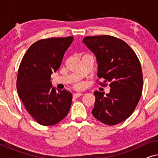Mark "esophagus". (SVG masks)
Listing matches in <instances>:
<instances>
[{
  "label": "esophagus",
  "instance_id": "obj_1",
  "mask_svg": "<svg viewBox=\"0 0 158 158\" xmlns=\"http://www.w3.org/2000/svg\"><path fill=\"white\" fill-rule=\"evenodd\" d=\"M81 96H83V94H82V93H76V94H73V97H74V98H76Z\"/></svg>",
  "mask_w": 158,
  "mask_h": 158
}]
</instances>
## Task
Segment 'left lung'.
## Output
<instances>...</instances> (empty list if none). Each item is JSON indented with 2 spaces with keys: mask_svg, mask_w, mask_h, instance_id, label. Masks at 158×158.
I'll return each instance as SVG.
<instances>
[{
  "mask_svg": "<svg viewBox=\"0 0 158 158\" xmlns=\"http://www.w3.org/2000/svg\"><path fill=\"white\" fill-rule=\"evenodd\" d=\"M83 43L94 54L97 75L110 83L109 94L95 91L92 114L108 125L124 122L135 111L142 96L143 78L141 64L132 49L114 36H86Z\"/></svg>",
  "mask_w": 158,
  "mask_h": 158,
  "instance_id": "left-lung-1",
  "label": "left lung"
}]
</instances>
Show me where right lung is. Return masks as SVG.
Here are the masks:
<instances>
[{
    "label": "right lung",
    "instance_id": "1",
    "mask_svg": "<svg viewBox=\"0 0 158 158\" xmlns=\"http://www.w3.org/2000/svg\"><path fill=\"white\" fill-rule=\"evenodd\" d=\"M73 36L49 38L34 42L28 49L19 66L16 88L27 112L39 124L52 126L68 115L73 95L56 90L51 75L61 64Z\"/></svg>",
    "mask_w": 158,
    "mask_h": 158
}]
</instances>
